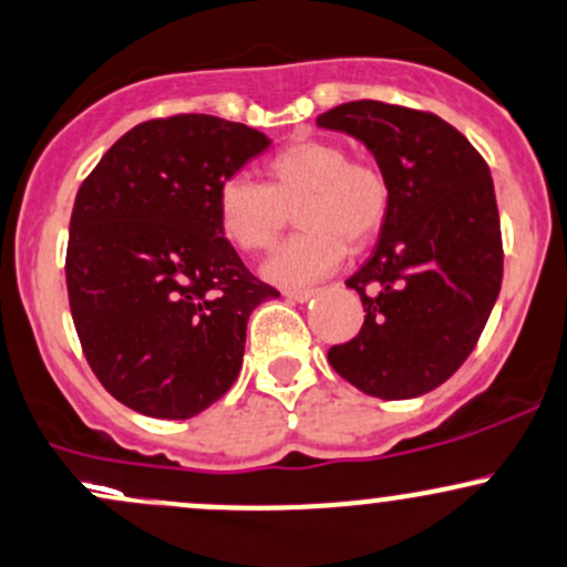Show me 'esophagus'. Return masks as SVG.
Returning <instances> with one entry per match:
<instances>
[{
    "mask_svg": "<svg viewBox=\"0 0 567 567\" xmlns=\"http://www.w3.org/2000/svg\"><path fill=\"white\" fill-rule=\"evenodd\" d=\"M284 295L289 297V300H295V302H306V300H311L317 291H313V289H286Z\"/></svg>",
    "mask_w": 567,
    "mask_h": 567,
    "instance_id": "obj_1",
    "label": "esophagus"
}]
</instances>
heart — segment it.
Returning a JSON list of instances; mask_svg holds the SVG:
<instances>
[{
    "label": "heart",
    "mask_w": 567,
    "mask_h": 567,
    "mask_svg": "<svg viewBox=\"0 0 567 567\" xmlns=\"http://www.w3.org/2000/svg\"><path fill=\"white\" fill-rule=\"evenodd\" d=\"M267 184L228 176L217 187V223L245 254L270 248L297 206L300 231L272 250L265 276L300 286L330 276L352 250L374 243L391 212V182L372 159H350L333 140L300 137L265 162Z\"/></svg>",
    "instance_id": "heart-1"
}]
</instances>
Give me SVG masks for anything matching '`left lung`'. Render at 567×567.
Segmentation results:
<instances>
[{
    "instance_id": "8db88e82",
    "label": "left lung",
    "mask_w": 567,
    "mask_h": 567,
    "mask_svg": "<svg viewBox=\"0 0 567 567\" xmlns=\"http://www.w3.org/2000/svg\"><path fill=\"white\" fill-rule=\"evenodd\" d=\"M374 154L391 212L367 265L355 339L328 350L347 383L380 400L439 389L480 341L502 289L504 250L487 162L452 123L385 101H350L317 117Z\"/></svg>"
}]
</instances>
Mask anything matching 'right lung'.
<instances>
[{
  "label": "right lung",
  "instance_id": "right-lung-1",
  "mask_svg": "<svg viewBox=\"0 0 567 567\" xmlns=\"http://www.w3.org/2000/svg\"><path fill=\"white\" fill-rule=\"evenodd\" d=\"M270 145L215 115L128 128L82 182L65 284L82 352L132 411L189 419L237 380L259 281L217 223V187Z\"/></svg>",
  "mask_w": 567,
  "mask_h": 567
}]
</instances>
